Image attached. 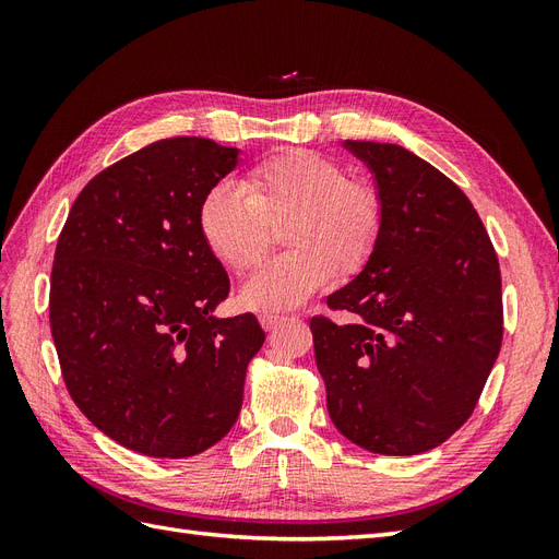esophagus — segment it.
<instances>
[{
  "label": "esophagus",
  "mask_w": 559,
  "mask_h": 559,
  "mask_svg": "<svg viewBox=\"0 0 559 559\" xmlns=\"http://www.w3.org/2000/svg\"><path fill=\"white\" fill-rule=\"evenodd\" d=\"M286 317L284 314H270V312H265V314H261L259 317V321H261V326L265 329V331H270V329H275L277 324H282Z\"/></svg>",
  "instance_id": "34e87169"
}]
</instances>
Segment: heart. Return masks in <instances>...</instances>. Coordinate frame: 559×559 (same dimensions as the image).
<instances>
[{
	"instance_id": "1",
	"label": "heart",
	"mask_w": 559,
	"mask_h": 559,
	"mask_svg": "<svg viewBox=\"0 0 559 559\" xmlns=\"http://www.w3.org/2000/svg\"><path fill=\"white\" fill-rule=\"evenodd\" d=\"M289 249L257 267L242 300L253 310H286L308 300L333 273L357 275L384 228L376 183L308 148H286L257 163L242 186L218 181L198 210V228L218 263L245 273L282 226Z\"/></svg>"
}]
</instances>
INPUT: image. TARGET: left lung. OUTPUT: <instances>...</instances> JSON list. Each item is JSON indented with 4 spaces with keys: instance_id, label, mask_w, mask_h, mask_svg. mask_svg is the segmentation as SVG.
<instances>
[{
    "instance_id": "left-lung-1",
    "label": "left lung",
    "mask_w": 559,
    "mask_h": 559,
    "mask_svg": "<svg viewBox=\"0 0 559 559\" xmlns=\"http://www.w3.org/2000/svg\"><path fill=\"white\" fill-rule=\"evenodd\" d=\"M345 146L376 173L384 228L361 273L326 298L347 319H310L314 359L337 431L378 454H419L476 411L499 357V259L433 165L396 144Z\"/></svg>"
}]
</instances>
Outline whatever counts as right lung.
Instances as JSON below:
<instances>
[{
    "label": "right lung",
    "mask_w": 559,
    "mask_h": 559,
    "mask_svg": "<svg viewBox=\"0 0 559 559\" xmlns=\"http://www.w3.org/2000/svg\"><path fill=\"white\" fill-rule=\"evenodd\" d=\"M235 158L202 138L148 144L83 186L60 230L48 319L62 380L128 450L193 456L240 415L265 333L251 312L212 317L230 282L198 228Z\"/></svg>",
    "instance_id": "right-lung-1"
}]
</instances>
